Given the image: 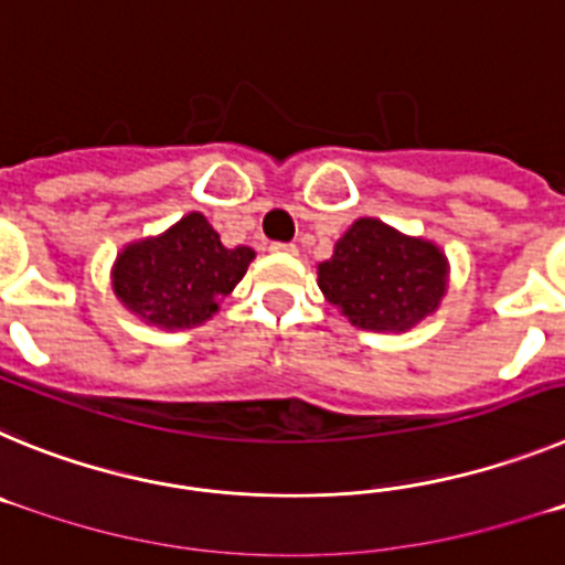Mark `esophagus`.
<instances>
[{
	"mask_svg": "<svg viewBox=\"0 0 565 565\" xmlns=\"http://www.w3.org/2000/svg\"><path fill=\"white\" fill-rule=\"evenodd\" d=\"M271 248L274 254H297V246H294V243H271Z\"/></svg>",
	"mask_w": 565,
	"mask_h": 565,
	"instance_id": "obj_1",
	"label": "esophagus"
}]
</instances>
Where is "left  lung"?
<instances>
[{
  "mask_svg": "<svg viewBox=\"0 0 565 565\" xmlns=\"http://www.w3.org/2000/svg\"><path fill=\"white\" fill-rule=\"evenodd\" d=\"M317 274L328 302L353 326L402 333L436 313L450 266L430 239L407 237L376 217H359Z\"/></svg>",
  "mask_w": 565,
  "mask_h": 565,
  "instance_id": "obj_1",
  "label": "left lung"
}]
</instances>
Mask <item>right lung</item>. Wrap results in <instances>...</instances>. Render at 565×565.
I'll return each mask as SVG.
<instances>
[{
	"label": "right lung",
	"instance_id": "add662e5",
	"mask_svg": "<svg viewBox=\"0 0 565 565\" xmlns=\"http://www.w3.org/2000/svg\"><path fill=\"white\" fill-rule=\"evenodd\" d=\"M252 259V248H226L201 212H189L158 237L124 246L113 291L147 326L194 328L221 308Z\"/></svg>",
	"mask_w": 565,
	"mask_h": 565
}]
</instances>
